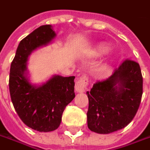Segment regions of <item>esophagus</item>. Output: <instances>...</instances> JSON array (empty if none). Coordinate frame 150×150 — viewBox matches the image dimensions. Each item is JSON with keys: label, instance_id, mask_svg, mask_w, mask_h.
Instances as JSON below:
<instances>
[{"label": "esophagus", "instance_id": "1", "mask_svg": "<svg viewBox=\"0 0 150 150\" xmlns=\"http://www.w3.org/2000/svg\"><path fill=\"white\" fill-rule=\"evenodd\" d=\"M88 83H89L88 77L87 76H82L78 80H77L75 85V90L77 92H83L87 88Z\"/></svg>", "mask_w": 150, "mask_h": 150}]
</instances>
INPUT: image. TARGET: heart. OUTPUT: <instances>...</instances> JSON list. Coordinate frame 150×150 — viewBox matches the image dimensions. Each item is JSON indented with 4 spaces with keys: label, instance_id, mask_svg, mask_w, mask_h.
I'll use <instances>...</instances> for the list:
<instances>
[{
    "label": "heart",
    "instance_id": "1",
    "mask_svg": "<svg viewBox=\"0 0 150 150\" xmlns=\"http://www.w3.org/2000/svg\"><path fill=\"white\" fill-rule=\"evenodd\" d=\"M108 51V48L105 46V45H99L95 47L94 49V53L96 55H102V54H105Z\"/></svg>",
    "mask_w": 150,
    "mask_h": 150
}]
</instances>
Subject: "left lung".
Returning a JSON list of instances; mask_svg holds the SVG:
<instances>
[{"label":"left lung","instance_id":"obj_1","mask_svg":"<svg viewBox=\"0 0 150 150\" xmlns=\"http://www.w3.org/2000/svg\"><path fill=\"white\" fill-rule=\"evenodd\" d=\"M87 94L90 130L110 134L123 129L136 115L143 94V77L139 63L125 60L110 77L96 82Z\"/></svg>","mask_w":150,"mask_h":150}]
</instances>
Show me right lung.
<instances>
[{"mask_svg":"<svg viewBox=\"0 0 150 150\" xmlns=\"http://www.w3.org/2000/svg\"><path fill=\"white\" fill-rule=\"evenodd\" d=\"M56 36L50 25L39 27L21 40L10 70L9 88L15 110L21 120L40 132L59 128L65 107L75 97L74 76L54 75L40 85L27 77V61L36 49L49 44Z\"/></svg>","mask_w":150,"mask_h":150,"instance_id":"obj_1","label":"right lung"}]
</instances>
